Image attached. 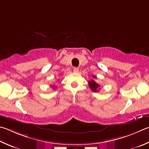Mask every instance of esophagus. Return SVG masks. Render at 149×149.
Wrapping results in <instances>:
<instances>
[{"instance_id": "obj_1", "label": "esophagus", "mask_w": 149, "mask_h": 149, "mask_svg": "<svg viewBox=\"0 0 149 149\" xmlns=\"http://www.w3.org/2000/svg\"><path fill=\"white\" fill-rule=\"evenodd\" d=\"M74 72H75V73H78L79 72V68H74Z\"/></svg>"}]
</instances>
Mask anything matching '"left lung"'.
<instances>
[{"mask_svg":"<svg viewBox=\"0 0 149 149\" xmlns=\"http://www.w3.org/2000/svg\"><path fill=\"white\" fill-rule=\"evenodd\" d=\"M93 77L94 78H96V76H94V75H93ZM88 85L89 86H90L91 89L94 92H97L99 91V86H100V85L99 84H98V83H96V81L94 79H91V81H88Z\"/></svg>","mask_w":149,"mask_h":149,"instance_id":"1","label":"left lung"}]
</instances>
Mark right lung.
<instances>
[{
  "label": "right lung",
  "mask_w": 149,
  "mask_h": 149,
  "mask_svg": "<svg viewBox=\"0 0 149 149\" xmlns=\"http://www.w3.org/2000/svg\"><path fill=\"white\" fill-rule=\"evenodd\" d=\"M53 88H56V86H53Z\"/></svg>",
  "instance_id": "add662e5"
}]
</instances>
